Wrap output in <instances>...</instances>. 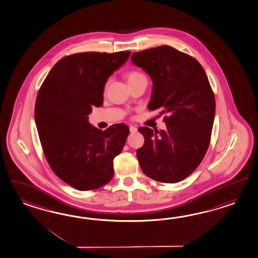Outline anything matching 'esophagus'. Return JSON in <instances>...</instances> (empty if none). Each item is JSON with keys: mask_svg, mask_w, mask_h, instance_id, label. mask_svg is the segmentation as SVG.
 I'll return each mask as SVG.
<instances>
[{"mask_svg": "<svg viewBox=\"0 0 258 258\" xmlns=\"http://www.w3.org/2000/svg\"><path fill=\"white\" fill-rule=\"evenodd\" d=\"M130 132L132 133V134L138 132V128L135 127V126H130Z\"/></svg>", "mask_w": 258, "mask_h": 258, "instance_id": "obj_1", "label": "esophagus"}]
</instances>
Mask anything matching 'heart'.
I'll list each match as a JSON object with an SVG mask.
<instances>
[{
	"instance_id": "heart-1",
	"label": "heart",
	"mask_w": 258,
	"mask_h": 258,
	"mask_svg": "<svg viewBox=\"0 0 258 258\" xmlns=\"http://www.w3.org/2000/svg\"><path fill=\"white\" fill-rule=\"evenodd\" d=\"M126 79L128 80V83H130V82H133V81H135V80H139V79H141V78H145V76L143 75V74L141 73V72H139L138 70H131V71H128L127 73L125 74ZM106 87L105 86V88Z\"/></svg>"
}]
</instances>
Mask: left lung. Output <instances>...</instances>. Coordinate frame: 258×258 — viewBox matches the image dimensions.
Returning a JSON list of instances; mask_svg holds the SVG:
<instances>
[{
	"mask_svg": "<svg viewBox=\"0 0 258 258\" xmlns=\"http://www.w3.org/2000/svg\"><path fill=\"white\" fill-rule=\"evenodd\" d=\"M133 63L153 81L148 108L159 109L166 129L139 127L144 145L137 151L149 178L176 183L197 169L209 149L215 115V98L204 68L197 59L169 46L132 54Z\"/></svg>",
	"mask_w": 258,
	"mask_h": 258,
	"instance_id": "left-lung-1",
	"label": "left lung"
}]
</instances>
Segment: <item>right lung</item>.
I'll list each match as a JSON object with an SVG mask.
<instances>
[{"label": "right lung", "instance_id": "right-lung-1", "mask_svg": "<svg viewBox=\"0 0 258 258\" xmlns=\"http://www.w3.org/2000/svg\"><path fill=\"white\" fill-rule=\"evenodd\" d=\"M131 52H80L57 61L40 87L34 119L52 171L80 191L98 189L114 175L113 160L125 145L129 128L116 123L98 130L89 123L93 106L103 105L107 79Z\"/></svg>", "mask_w": 258, "mask_h": 258}]
</instances>
